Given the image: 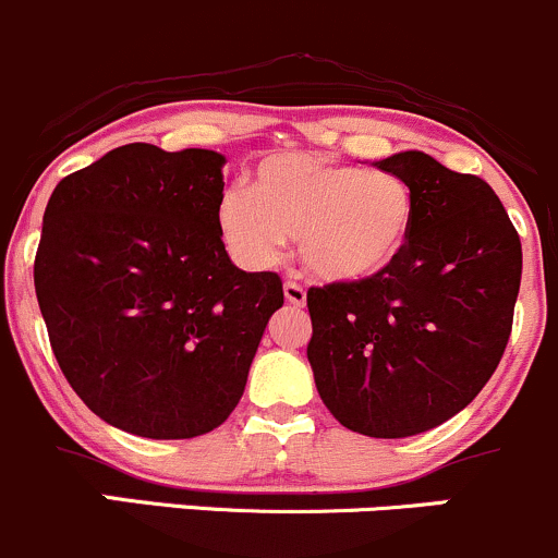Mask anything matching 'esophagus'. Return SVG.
<instances>
[{"instance_id":"esophagus-1","label":"esophagus","mask_w":558,"mask_h":558,"mask_svg":"<svg viewBox=\"0 0 558 558\" xmlns=\"http://www.w3.org/2000/svg\"><path fill=\"white\" fill-rule=\"evenodd\" d=\"M283 293L286 302L293 304V307H304V304H307V291H304V286L296 283V280H286Z\"/></svg>"}]
</instances>
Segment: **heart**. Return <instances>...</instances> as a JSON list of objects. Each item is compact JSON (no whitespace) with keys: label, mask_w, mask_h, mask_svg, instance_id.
<instances>
[{"label":"heart","mask_w":558,"mask_h":558,"mask_svg":"<svg viewBox=\"0 0 558 558\" xmlns=\"http://www.w3.org/2000/svg\"><path fill=\"white\" fill-rule=\"evenodd\" d=\"M219 235L243 267L262 269L299 238L304 267L326 283H360L384 272L408 246L415 193L405 177L360 169L315 153H272L251 185L217 204Z\"/></svg>","instance_id":"1"}]
</instances>
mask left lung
I'll return each mask as SVG.
<instances>
[{
  "label": "left lung",
  "mask_w": 558,
  "mask_h": 558,
  "mask_svg": "<svg viewBox=\"0 0 558 558\" xmlns=\"http://www.w3.org/2000/svg\"><path fill=\"white\" fill-rule=\"evenodd\" d=\"M376 167L413 187V232L384 272L307 291V357L341 426L400 439L461 413L498 368L522 280V241L482 177L421 150Z\"/></svg>",
  "instance_id": "1"
}]
</instances>
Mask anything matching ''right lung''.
<instances>
[{
	"label": "right lung",
	"instance_id": "right-lung-1",
	"mask_svg": "<svg viewBox=\"0 0 558 558\" xmlns=\"http://www.w3.org/2000/svg\"><path fill=\"white\" fill-rule=\"evenodd\" d=\"M225 156L121 145L52 190L34 286L60 371L92 413L148 439L228 421L278 272H243L217 225Z\"/></svg>",
	"mask_w": 558,
	"mask_h": 558
}]
</instances>
